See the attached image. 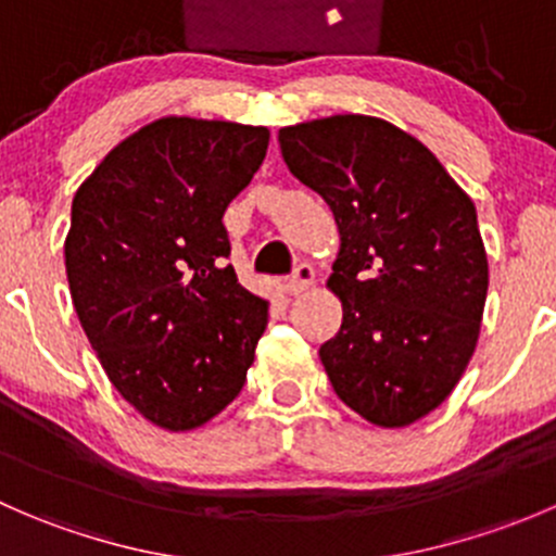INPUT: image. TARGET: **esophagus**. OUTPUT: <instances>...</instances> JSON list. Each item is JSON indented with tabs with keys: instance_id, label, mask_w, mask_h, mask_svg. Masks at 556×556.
Instances as JSON below:
<instances>
[{
	"instance_id": "esophagus-1",
	"label": "esophagus",
	"mask_w": 556,
	"mask_h": 556,
	"mask_svg": "<svg viewBox=\"0 0 556 556\" xmlns=\"http://www.w3.org/2000/svg\"><path fill=\"white\" fill-rule=\"evenodd\" d=\"M314 277H317V271H314L312 263H299V266H295V271H293V277H290L288 290L293 295H301V293H304V290L312 288Z\"/></svg>"
}]
</instances>
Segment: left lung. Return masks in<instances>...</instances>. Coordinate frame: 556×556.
<instances>
[{
  "instance_id": "8db88e82",
  "label": "left lung",
  "mask_w": 556,
  "mask_h": 556,
  "mask_svg": "<svg viewBox=\"0 0 556 556\" xmlns=\"http://www.w3.org/2000/svg\"><path fill=\"white\" fill-rule=\"evenodd\" d=\"M279 148L339 226L328 288L344 319L319 346L325 374L368 422L412 425L446 401L479 341L490 271L473 201L419 139L371 115L288 126Z\"/></svg>"
}]
</instances>
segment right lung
<instances>
[{
    "label": "right lung",
    "mask_w": 556,
    "mask_h": 556,
    "mask_svg": "<svg viewBox=\"0 0 556 556\" xmlns=\"http://www.w3.org/2000/svg\"><path fill=\"white\" fill-rule=\"evenodd\" d=\"M266 148L263 126L161 117L72 201V304L110 382L159 428L210 422L255 361L268 304L239 285L223 215Z\"/></svg>",
    "instance_id": "obj_1"
}]
</instances>
